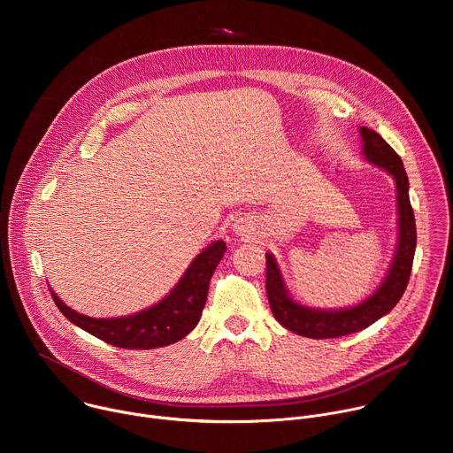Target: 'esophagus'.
<instances>
[{
	"label": "esophagus",
	"mask_w": 453,
	"mask_h": 453,
	"mask_svg": "<svg viewBox=\"0 0 453 453\" xmlns=\"http://www.w3.org/2000/svg\"><path fill=\"white\" fill-rule=\"evenodd\" d=\"M234 231H236V234H240V236H247V234H249V227H247L243 222H236V224H234Z\"/></svg>",
	"instance_id": "esophagus-1"
}]
</instances>
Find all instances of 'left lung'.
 Instances as JSON below:
<instances>
[{"instance_id":"8db88e82","label":"left lung","mask_w":453,"mask_h":453,"mask_svg":"<svg viewBox=\"0 0 453 453\" xmlns=\"http://www.w3.org/2000/svg\"><path fill=\"white\" fill-rule=\"evenodd\" d=\"M362 152L365 159L378 168L393 175L396 182V201H398V245L389 273H387L381 285L362 303L349 308L325 310L310 308L296 303L283 281L280 265L274 254L267 252V296L271 310L280 325L287 330L310 337V339H334L360 332L372 322L389 313L402 299L414 262L416 250V220L409 199V179L403 168L402 157L393 150L378 133L367 127H360Z\"/></svg>"}]
</instances>
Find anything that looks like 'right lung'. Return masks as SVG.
<instances>
[{
	"instance_id": "obj_1",
	"label": "right lung",
	"mask_w": 453,
	"mask_h": 453,
	"mask_svg": "<svg viewBox=\"0 0 453 453\" xmlns=\"http://www.w3.org/2000/svg\"><path fill=\"white\" fill-rule=\"evenodd\" d=\"M226 252V242L210 243L189 264L179 283L157 304L133 315L95 319L64 304L57 294L51 297L62 315L96 339L125 349H154L184 339L203 315L210 280Z\"/></svg>"
}]
</instances>
